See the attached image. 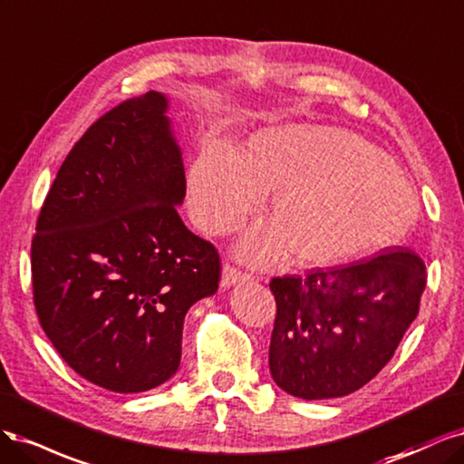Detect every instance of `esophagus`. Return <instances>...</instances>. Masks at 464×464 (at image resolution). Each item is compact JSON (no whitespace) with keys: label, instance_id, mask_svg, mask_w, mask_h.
<instances>
[{"label":"esophagus","instance_id":"esophagus-1","mask_svg":"<svg viewBox=\"0 0 464 464\" xmlns=\"http://www.w3.org/2000/svg\"><path fill=\"white\" fill-rule=\"evenodd\" d=\"M252 276L246 272H241L238 267L231 266V264H223V270H221V287L227 289L231 285H237V283H245L250 281Z\"/></svg>","mask_w":464,"mask_h":464}]
</instances>
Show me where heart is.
Listing matches in <instances>:
<instances>
[{
    "mask_svg": "<svg viewBox=\"0 0 464 464\" xmlns=\"http://www.w3.org/2000/svg\"><path fill=\"white\" fill-rule=\"evenodd\" d=\"M270 192V221L237 245L252 266L285 252L301 267L347 264L397 243L416 216L414 192L395 163L337 127L266 129L238 154L204 146L187 171L188 214L208 235L241 227Z\"/></svg>",
    "mask_w": 464,
    "mask_h": 464,
    "instance_id": "heart-1",
    "label": "heart"
}]
</instances>
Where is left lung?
<instances>
[{"mask_svg":"<svg viewBox=\"0 0 464 464\" xmlns=\"http://www.w3.org/2000/svg\"><path fill=\"white\" fill-rule=\"evenodd\" d=\"M424 287L426 266L409 248L316 267L304 277H274V382L306 401L361 390L392 361L420 308Z\"/></svg>","mask_w":464,"mask_h":464,"instance_id":"left-lung-1","label":"left lung"}]
</instances>
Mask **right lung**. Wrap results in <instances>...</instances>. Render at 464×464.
Returning a JSON list of instances; mask_svg holds the SVG:
<instances>
[{"mask_svg": "<svg viewBox=\"0 0 464 464\" xmlns=\"http://www.w3.org/2000/svg\"><path fill=\"white\" fill-rule=\"evenodd\" d=\"M166 111L150 91L91 125L55 175L31 248L44 334L79 376L115 393L173 376L187 310L221 276L216 246L177 214L187 179Z\"/></svg>", "mask_w": 464, "mask_h": 464, "instance_id": "obj_1", "label": "right lung"}]
</instances>
